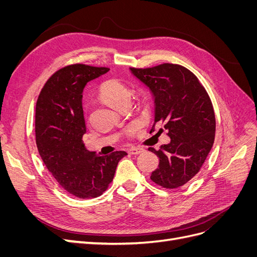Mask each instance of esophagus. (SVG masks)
Returning <instances> with one entry per match:
<instances>
[{
	"mask_svg": "<svg viewBox=\"0 0 257 257\" xmlns=\"http://www.w3.org/2000/svg\"><path fill=\"white\" fill-rule=\"evenodd\" d=\"M144 150L143 149H139V148H132V149H130L127 152L128 154H132V155H137L139 153H142Z\"/></svg>",
	"mask_w": 257,
	"mask_h": 257,
	"instance_id": "obj_1",
	"label": "esophagus"
}]
</instances>
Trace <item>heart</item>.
<instances>
[{
    "label": "heart",
    "instance_id": "1",
    "mask_svg": "<svg viewBox=\"0 0 257 257\" xmlns=\"http://www.w3.org/2000/svg\"><path fill=\"white\" fill-rule=\"evenodd\" d=\"M98 95L106 104L111 106L115 109H119L122 106L127 105L131 102L132 90L120 80L110 79L102 83L99 88ZM134 127L128 128L127 133L132 134Z\"/></svg>",
    "mask_w": 257,
    "mask_h": 257
}]
</instances>
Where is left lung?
Wrapping results in <instances>:
<instances>
[{"mask_svg": "<svg viewBox=\"0 0 257 257\" xmlns=\"http://www.w3.org/2000/svg\"><path fill=\"white\" fill-rule=\"evenodd\" d=\"M131 72L152 92L154 124L166 131L170 143L160 150L149 148L160 158L151 180L165 189H177L195 176L213 146L215 116L206 89L184 66L163 63Z\"/></svg>", "mask_w": 257, "mask_h": 257, "instance_id": "obj_1", "label": "left lung"}]
</instances>
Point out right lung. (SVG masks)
Returning a JSON list of instances; mask_svg holds the SVG:
<instances>
[{
  "label": "right lung",
  "mask_w": 257,
  "mask_h": 257,
  "mask_svg": "<svg viewBox=\"0 0 257 257\" xmlns=\"http://www.w3.org/2000/svg\"><path fill=\"white\" fill-rule=\"evenodd\" d=\"M109 68L72 64L47 80L37 98L35 137L44 164L71 195L94 198L111 183L119 161L127 155L115 151L99 157L85 149L82 91L87 82Z\"/></svg>",
  "instance_id": "right-lung-1"
}]
</instances>
